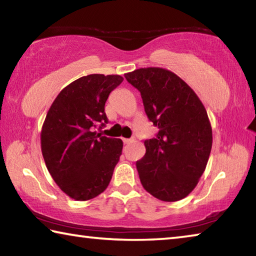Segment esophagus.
Instances as JSON below:
<instances>
[{
  "label": "esophagus",
  "mask_w": 256,
  "mask_h": 256,
  "mask_svg": "<svg viewBox=\"0 0 256 256\" xmlns=\"http://www.w3.org/2000/svg\"><path fill=\"white\" fill-rule=\"evenodd\" d=\"M134 141V138H123V142L125 144H132V142Z\"/></svg>",
  "instance_id": "1"
}]
</instances>
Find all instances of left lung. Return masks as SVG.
Masks as SVG:
<instances>
[{"instance_id": "1", "label": "left lung", "mask_w": 256, "mask_h": 256, "mask_svg": "<svg viewBox=\"0 0 256 256\" xmlns=\"http://www.w3.org/2000/svg\"><path fill=\"white\" fill-rule=\"evenodd\" d=\"M124 76L140 92L146 114L159 130L144 141L146 154L136 162L141 184L162 201L182 200L196 188L211 152L206 108L194 90L167 68H141Z\"/></svg>"}]
</instances>
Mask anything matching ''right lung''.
<instances>
[{"label":"right lung","mask_w":256,"mask_h":256,"mask_svg":"<svg viewBox=\"0 0 256 256\" xmlns=\"http://www.w3.org/2000/svg\"><path fill=\"white\" fill-rule=\"evenodd\" d=\"M118 74H89L71 82L52 104L40 132L42 154L58 188L76 201L107 188L122 154L120 138L94 128L107 123L105 102L123 82Z\"/></svg>","instance_id":"1"}]
</instances>
